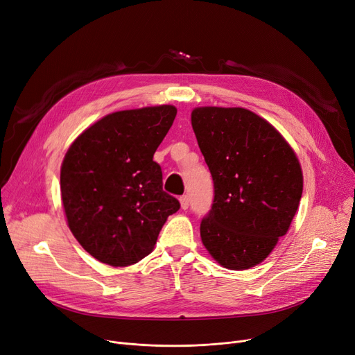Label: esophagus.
Segmentation results:
<instances>
[{
  "label": "esophagus",
  "mask_w": 355,
  "mask_h": 355,
  "mask_svg": "<svg viewBox=\"0 0 355 355\" xmlns=\"http://www.w3.org/2000/svg\"><path fill=\"white\" fill-rule=\"evenodd\" d=\"M180 202H181V209H182V210H187V209H189V206H190V200H189V197H187V196H182V197H180Z\"/></svg>",
  "instance_id": "esophagus-1"
}]
</instances>
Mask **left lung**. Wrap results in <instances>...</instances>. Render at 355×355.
Listing matches in <instances>:
<instances>
[{"instance_id":"1","label":"left lung","mask_w":355,"mask_h":355,"mask_svg":"<svg viewBox=\"0 0 355 355\" xmlns=\"http://www.w3.org/2000/svg\"><path fill=\"white\" fill-rule=\"evenodd\" d=\"M191 125L214 182L211 210L200 225L202 245L223 268H253L289 230L304 189L300 161L248 109L196 107Z\"/></svg>"}]
</instances>
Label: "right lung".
I'll use <instances>...</instances> for the list:
<instances>
[{"mask_svg": "<svg viewBox=\"0 0 355 355\" xmlns=\"http://www.w3.org/2000/svg\"><path fill=\"white\" fill-rule=\"evenodd\" d=\"M177 115L173 105L119 110L74 139L60 170L73 236L99 262L129 266L153 252L180 201L162 190L153 159Z\"/></svg>", "mask_w": 355, "mask_h": 355, "instance_id": "1", "label": "right lung"}]
</instances>
